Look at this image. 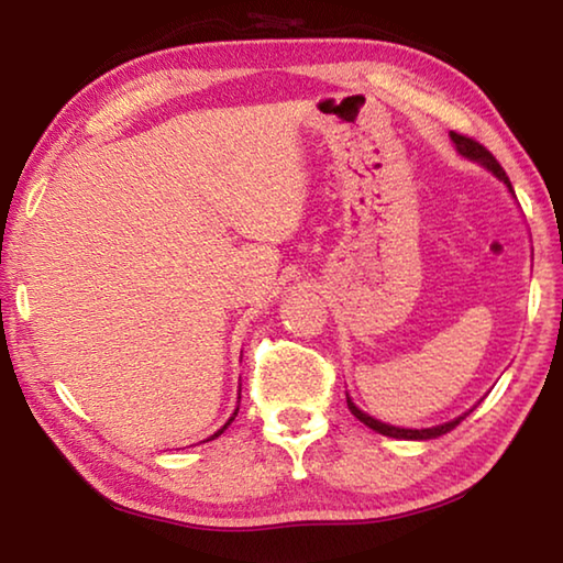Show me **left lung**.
<instances>
[{
	"label": "left lung",
	"mask_w": 563,
	"mask_h": 563,
	"mask_svg": "<svg viewBox=\"0 0 563 563\" xmlns=\"http://www.w3.org/2000/svg\"><path fill=\"white\" fill-rule=\"evenodd\" d=\"M450 136H452L454 146H456V151H460L462 156L472 158V161H482V164L487 166L494 176H497L499 180H504V184H507L509 190H514V188H511V180H509V176H507V170H504V168L499 166V161L492 156V151L484 148V146L479 144V141H474L472 136H464V133L452 131ZM347 407H350V412L355 415L362 424L369 427V430H375V432L385 434V437H395V440H434V437L452 432L454 427L460 424L462 419L466 417V415H462V417H456V419H452V422H446V424L430 427V430H402V427H389V424H385V422H377V419H373L369 415L362 412V409H357L355 405H352L350 397H347Z\"/></svg>",
	"instance_id": "obj_1"
}]
</instances>
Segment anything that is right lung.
Instances as JSON below:
<instances>
[{
  "instance_id": "obj_1",
  "label": "right lung",
  "mask_w": 563,
  "mask_h": 563,
  "mask_svg": "<svg viewBox=\"0 0 563 563\" xmlns=\"http://www.w3.org/2000/svg\"><path fill=\"white\" fill-rule=\"evenodd\" d=\"M235 415H238V412H235ZM231 422H233V417H231V419H228V424H231ZM228 424H225V427H228ZM225 427H223V430H225ZM223 430H221V432H216L213 437H218V434H223ZM213 437H211V440H213Z\"/></svg>"
}]
</instances>
